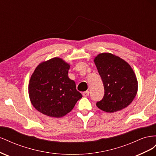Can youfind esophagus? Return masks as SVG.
<instances>
[{
	"instance_id": "34e87169",
	"label": "esophagus",
	"mask_w": 156,
	"mask_h": 156,
	"mask_svg": "<svg viewBox=\"0 0 156 156\" xmlns=\"http://www.w3.org/2000/svg\"><path fill=\"white\" fill-rule=\"evenodd\" d=\"M89 95V92L88 91H85V92H83V96L84 97H87Z\"/></svg>"
}]
</instances>
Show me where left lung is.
Listing matches in <instances>:
<instances>
[{
  "label": "left lung",
  "instance_id": "left-lung-1",
  "mask_svg": "<svg viewBox=\"0 0 156 156\" xmlns=\"http://www.w3.org/2000/svg\"><path fill=\"white\" fill-rule=\"evenodd\" d=\"M104 86L105 94L97 107L107 112L127 107L133 101L138 90V82L130 65L109 53L99 54L94 58Z\"/></svg>",
  "mask_w": 156,
  "mask_h": 156
}]
</instances>
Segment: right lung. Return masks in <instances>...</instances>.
<instances>
[{"label":"right lung","mask_w":156,"mask_h":156,"mask_svg":"<svg viewBox=\"0 0 156 156\" xmlns=\"http://www.w3.org/2000/svg\"><path fill=\"white\" fill-rule=\"evenodd\" d=\"M70 66L55 57L40 64L31 75L29 94L32 105L51 117L60 118L72 111L83 96L68 77Z\"/></svg>","instance_id":"right-lung-1"}]
</instances>
